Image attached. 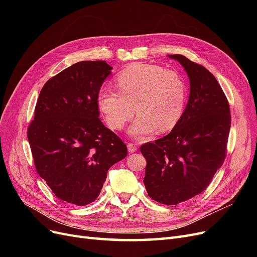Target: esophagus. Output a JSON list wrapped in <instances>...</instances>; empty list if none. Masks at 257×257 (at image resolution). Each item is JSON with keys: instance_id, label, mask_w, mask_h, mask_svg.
Returning <instances> with one entry per match:
<instances>
[{"instance_id": "1", "label": "esophagus", "mask_w": 257, "mask_h": 257, "mask_svg": "<svg viewBox=\"0 0 257 257\" xmlns=\"http://www.w3.org/2000/svg\"><path fill=\"white\" fill-rule=\"evenodd\" d=\"M127 149L131 153H133L137 150V145L136 144H133V143H128L127 144Z\"/></svg>"}]
</instances>
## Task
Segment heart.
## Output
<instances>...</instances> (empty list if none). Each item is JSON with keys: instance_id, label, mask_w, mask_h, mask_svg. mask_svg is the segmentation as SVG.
Returning a JSON list of instances; mask_svg holds the SVG:
<instances>
[{"instance_id": "1", "label": "heart", "mask_w": 257, "mask_h": 257, "mask_svg": "<svg viewBox=\"0 0 257 257\" xmlns=\"http://www.w3.org/2000/svg\"><path fill=\"white\" fill-rule=\"evenodd\" d=\"M116 90H102L97 105L110 128L120 131L136 112L131 134L142 138L173 128L184 110L186 87L181 76L160 65L135 63L115 76Z\"/></svg>"}]
</instances>
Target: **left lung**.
I'll return each instance as SVG.
<instances>
[{"mask_svg":"<svg viewBox=\"0 0 257 257\" xmlns=\"http://www.w3.org/2000/svg\"><path fill=\"white\" fill-rule=\"evenodd\" d=\"M190 78V96L180 120L169 134L142 145L147 161L144 183L148 195L177 205L204 192L226 157L230 109L226 95L206 67L181 54H170Z\"/></svg>","mask_w":257,"mask_h":257,"instance_id":"1","label":"left lung"}]
</instances>
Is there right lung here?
<instances>
[{"label":"right lung","instance_id":"add662e5","mask_svg":"<svg viewBox=\"0 0 257 257\" xmlns=\"http://www.w3.org/2000/svg\"><path fill=\"white\" fill-rule=\"evenodd\" d=\"M111 68L106 61H81L53 76L28 127L37 174L76 206L93 203L108 169L127 155L126 145L98 119V92Z\"/></svg>","mask_w":257,"mask_h":257}]
</instances>
